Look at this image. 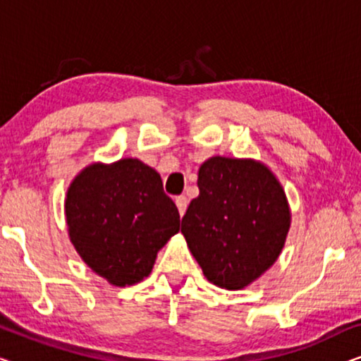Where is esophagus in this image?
I'll use <instances>...</instances> for the list:
<instances>
[{"label": "esophagus", "mask_w": 361, "mask_h": 361, "mask_svg": "<svg viewBox=\"0 0 361 361\" xmlns=\"http://www.w3.org/2000/svg\"><path fill=\"white\" fill-rule=\"evenodd\" d=\"M176 205H177V210H179V214L182 216L185 214L187 205H189V200H187L185 195H179V197H176Z\"/></svg>", "instance_id": "1"}]
</instances>
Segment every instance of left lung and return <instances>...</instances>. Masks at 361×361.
<instances>
[{
    "label": "left lung",
    "instance_id": "1",
    "mask_svg": "<svg viewBox=\"0 0 361 361\" xmlns=\"http://www.w3.org/2000/svg\"><path fill=\"white\" fill-rule=\"evenodd\" d=\"M197 185L182 219L187 246L212 284L245 289L284 248L290 209L283 185L261 161L225 156L199 167Z\"/></svg>",
    "mask_w": 361,
    "mask_h": 361
}]
</instances>
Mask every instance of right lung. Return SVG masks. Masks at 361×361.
Here are the masks:
<instances>
[{"label":"right lung","mask_w":361,"mask_h":361,"mask_svg":"<svg viewBox=\"0 0 361 361\" xmlns=\"http://www.w3.org/2000/svg\"><path fill=\"white\" fill-rule=\"evenodd\" d=\"M63 207L78 256L118 288L151 274L157 251L180 224L159 172L136 157L88 164L68 185Z\"/></svg>","instance_id":"obj_1"}]
</instances>
